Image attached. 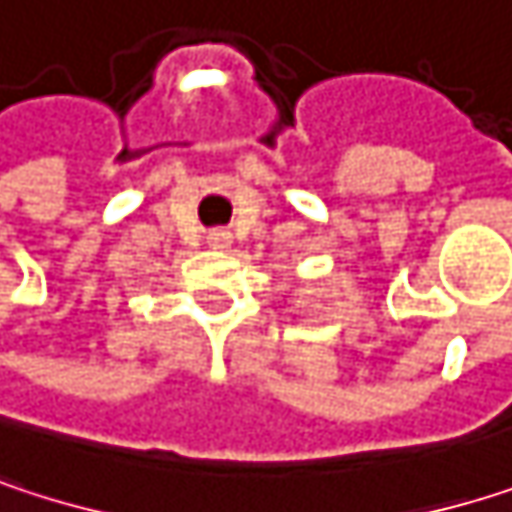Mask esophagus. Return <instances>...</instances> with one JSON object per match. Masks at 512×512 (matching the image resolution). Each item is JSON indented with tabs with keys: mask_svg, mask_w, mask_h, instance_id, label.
<instances>
[{
	"mask_svg": "<svg viewBox=\"0 0 512 512\" xmlns=\"http://www.w3.org/2000/svg\"><path fill=\"white\" fill-rule=\"evenodd\" d=\"M207 246H213V249H228V246H231V231L213 228V231L207 234Z\"/></svg>",
	"mask_w": 512,
	"mask_h": 512,
	"instance_id": "34e87169",
	"label": "esophagus"
}]
</instances>
